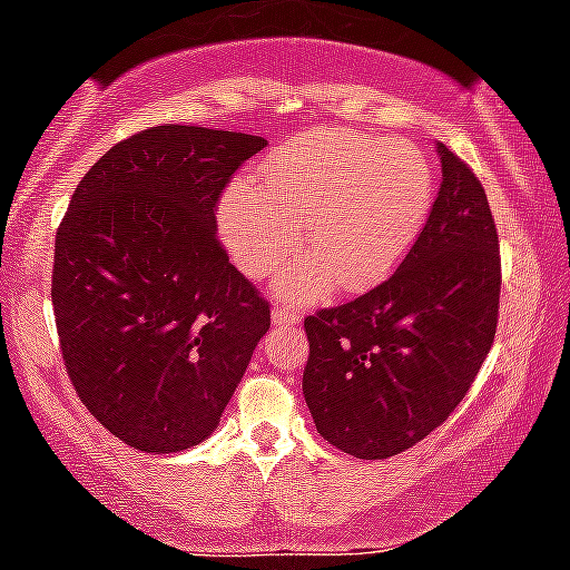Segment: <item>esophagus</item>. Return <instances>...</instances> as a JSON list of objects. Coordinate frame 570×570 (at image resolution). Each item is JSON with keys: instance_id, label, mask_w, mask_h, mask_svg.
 I'll use <instances>...</instances> for the list:
<instances>
[{"instance_id": "esophagus-1", "label": "esophagus", "mask_w": 570, "mask_h": 570, "mask_svg": "<svg viewBox=\"0 0 570 570\" xmlns=\"http://www.w3.org/2000/svg\"><path fill=\"white\" fill-rule=\"evenodd\" d=\"M273 324L281 328H289L299 324V311L297 307L286 305V303H276L273 305Z\"/></svg>"}]
</instances>
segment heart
Here are the masks:
<instances>
[{"label":"heart","mask_w":570,"mask_h":570,"mask_svg":"<svg viewBox=\"0 0 570 570\" xmlns=\"http://www.w3.org/2000/svg\"><path fill=\"white\" fill-rule=\"evenodd\" d=\"M435 177L420 148L397 137L324 127L299 135L259 164L255 183H233L219 202V230L246 276L286 267L278 294L318 299L385 281L428 225Z\"/></svg>","instance_id":"b5f03b06"}]
</instances>
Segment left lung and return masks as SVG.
Returning <instances> with one entry per match:
<instances>
[{
	"label": "left lung",
	"instance_id": "1",
	"mask_svg": "<svg viewBox=\"0 0 570 570\" xmlns=\"http://www.w3.org/2000/svg\"><path fill=\"white\" fill-rule=\"evenodd\" d=\"M438 154L441 190L403 263L305 318L315 430L358 459L395 456L441 428L497 334L502 257L489 198L468 161L445 146Z\"/></svg>",
	"mask_w": 570,
	"mask_h": 570
}]
</instances>
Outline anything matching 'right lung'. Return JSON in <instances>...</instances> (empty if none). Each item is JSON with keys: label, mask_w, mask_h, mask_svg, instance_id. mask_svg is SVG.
Wrapping results in <instances>:
<instances>
[{"label": "right lung", "mask_w": 570, "mask_h": 570, "mask_svg": "<svg viewBox=\"0 0 570 570\" xmlns=\"http://www.w3.org/2000/svg\"><path fill=\"white\" fill-rule=\"evenodd\" d=\"M265 137L161 125L100 156L73 190L52 259L71 385L108 433L148 454L215 433L271 328V305L228 263L217 207Z\"/></svg>", "instance_id": "1"}]
</instances>
